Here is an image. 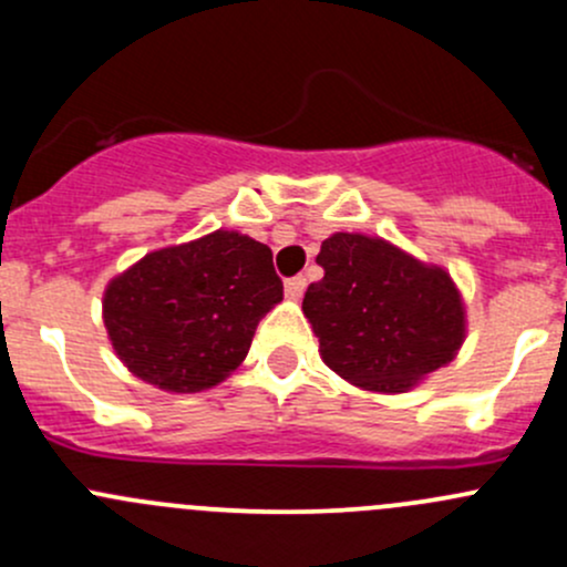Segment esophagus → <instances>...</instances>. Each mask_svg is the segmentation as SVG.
I'll return each instance as SVG.
<instances>
[{"instance_id":"1","label":"esophagus","mask_w":567,"mask_h":567,"mask_svg":"<svg viewBox=\"0 0 567 567\" xmlns=\"http://www.w3.org/2000/svg\"><path fill=\"white\" fill-rule=\"evenodd\" d=\"M305 288H307V279L301 277V274H296V277L285 279V296H288V299H301Z\"/></svg>"}]
</instances>
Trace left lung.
<instances>
[{
    "mask_svg": "<svg viewBox=\"0 0 567 567\" xmlns=\"http://www.w3.org/2000/svg\"><path fill=\"white\" fill-rule=\"evenodd\" d=\"M318 266L323 279L307 288L301 310L337 375L373 392H405L453 362L466 329L447 271L359 233L326 238Z\"/></svg>",
    "mask_w": 567,
    "mask_h": 567,
    "instance_id": "1",
    "label": "left lung"
}]
</instances>
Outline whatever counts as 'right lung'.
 Instances as JSON below:
<instances>
[{
  "label": "right lung",
  "instance_id": "obj_1",
  "mask_svg": "<svg viewBox=\"0 0 567 567\" xmlns=\"http://www.w3.org/2000/svg\"><path fill=\"white\" fill-rule=\"evenodd\" d=\"M282 301L271 249L241 233L158 249L112 279L104 323L136 379L167 392L225 381L249 353L257 323Z\"/></svg>",
  "mask_w": 567,
  "mask_h": 567
}]
</instances>
